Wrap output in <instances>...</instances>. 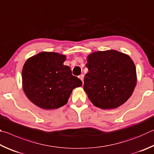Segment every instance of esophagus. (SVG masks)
I'll return each mask as SVG.
<instances>
[{
    "label": "esophagus",
    "instance_id": "esophagus-1",
    "mask_svg": "<svg viewBox=\"0 0 154 154\" xmlns=\"http://www.w3.org/2000/svg\"><path fill=\"white\" fill-rule=\"evenodd\" d=\"M79 79L82 80V83L84 82V75H83V74L80 75H79Z\"/></svg>",
    "mask_w": 154,
    "mask_h": 154
}]
</instances>
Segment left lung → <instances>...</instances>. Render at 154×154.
I'll use <instances>...</instances> for the list:
<instances>
[{
  "mask_svg": "<svg viewBox=\"0 0 154 154\" xmlns=\"http://www.w3.org/2000/svg\"><path fill=\"white\" fill-rule=\"evenodd\" d=\"M88 72L84 90L99 108L114 109L130 98L137 84L136 67L128 55L115 50L97 51L87 57Z\"/></svg>",
  "mask_w": 154,
  "mask_h": 154,
  "instance_id": "left-lung-1",
  "label": "left lung"
}]
</instances>
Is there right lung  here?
Instances as JSON below:
<instances>
[{
  "instance_id": "obj_1",
  "label": "right lung",
  "mask_w": 154,
  "mask_h": 154,
  "mask_svg": "<svg viewBox=\"0 0 154 154\" xmlns=\"http://www.w3.org/2000/svg\"><path fill=\"white\" fill-rule=\"evenodd\" d=\"M66 57L42 52L27 59L22 69L23 90L27 97L44 109L59 108L67 103L72 91L82 82L63 62Z\"/></svg>"
}]
</instances>
